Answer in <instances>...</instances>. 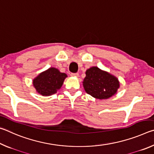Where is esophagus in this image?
I'll list each match as a JSON object with an SVG mask.
<instances>
[{
  "mask_svg": "<svg viewBox=\"0 0 154 154\" xmlns=\"http://www.w3.org/2000/svg\"><path fill=\"white\" fill-rule=\"evenodd\" d=\"M71 76L72 77H79V73H71Z\"/></svg>",
  "mask_w": 154,
  "mask_h": 154,
  "instance_id": "obj_1",
  "label": "esophagus"
}]
</instances>
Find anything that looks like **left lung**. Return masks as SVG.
<instances>
[{"mask_svg": "<svg viewBox=\"0 0 154 154\" xmlns=\"http://www.w3.org/2000/svg\"><path fill=\"white\" fill-rule=\"evenodd\" d=\"M83 86L88 94L103 100L116 94L120 84L116 76L97 66H92L85 71Z\"/></svg>", "mask_w": 154, "mask_h": 154, "instance_id": "left-lung-1", "label": "left lung"}]
</instances>
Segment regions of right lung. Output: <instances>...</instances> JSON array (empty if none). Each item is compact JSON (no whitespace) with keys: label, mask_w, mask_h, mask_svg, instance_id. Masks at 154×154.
<instances>
[{"label":"right lung","mask_w":154,"mask_h":154,"mask_svg":"<svg viewBox=\"0 0 154 154\" xmlns=\"http://www.w3.org/2000/svg\"><path fill=\"white\" fill-rule=\"evenodd\" d=\"M67 75L61 72L58 69L50 67L41 72L32 80V84L36 92L43 96L53 95L63 85Z\"/></svg>","instance_id":"right-lung-1"}]
</instances>
